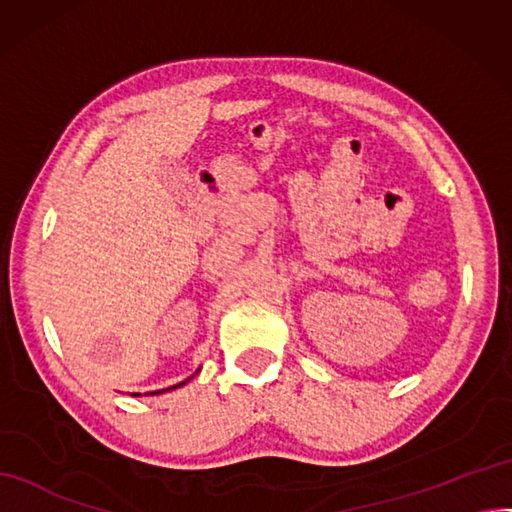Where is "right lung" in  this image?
Listing matches in <instances>:
<instances>
[{
	"label": "right lung",
	"mask_w": 512,
	"mask_h": 512,
	"mask_svg": "<svg viewBox=\"0 0 512 512\" xmlns=\"http://www.w3.org/2000/svg\"><path fill=\"white\" fill-rule=\"evenodd\" d=\"M181 385H185V383H178V385H172V388H168V390H176V388H181ZM159 392H165V390H159ZM159 392H150V394H159ZM135 396H140V394H135Z\"/></svg>",
	"instance_id": "1"
}]
</instances>
